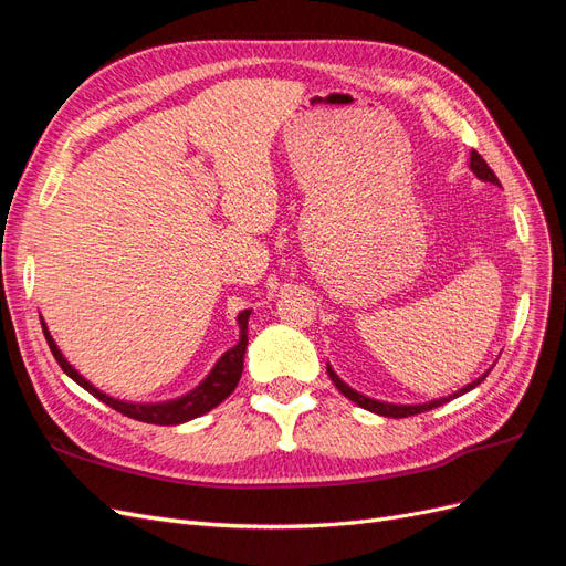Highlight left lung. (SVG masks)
I'll return each instance as SVG.
<instances>
[{
  "mask_svg": "<svg viewBox=\"0 0 566 566\" xmlns=\"http://www.w3.org/2000/svg\"><path fill=\"white\" fill-rule=\"evenodd\" d=\"M470 169H472L476 179H482V181H489V184L501 186L499 177L493 175V169L486 165V160H484L482 156H479L476 150H472V153H470ZM328 375H331V380L335 382V387H337L342 394H345V397H347L349 401H354L356 406H361V408L370 410V413H378V416H385V418H408V416L424 413V410H432V408H437V406H443V403L451 401V399H455V397H462V394H465V391L474 389L476 385H482V382L486 380L489 370H486L484 375H479V378H476V380H472L470 385H465L462 389H458V391L449 394V397L432 399V401H427V403H389V401L370 399V397H366V394L352 389V387H349L345 380H342L339 375L333 370V366H331V364H328Z\"/></svg>",
  "mask_w": 566,
  "mask_h": 566,
  "instance_id": "obj_1",
  "label": "left lung"
}]
</instances>
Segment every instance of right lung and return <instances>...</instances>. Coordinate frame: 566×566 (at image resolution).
I'll return each instance as SVG.
<instances>
[{
  "label": "right lung",
  "mask_w": 566,
  "mask_h": 566,
  "mask_svg": "<svg viewBox=\"0 0 566 566\" xmlns=\"http://www.w3.org/2000/svg\"><path fill=\"white\" fill-rule=\"evenodd\" d=\"M250 310L238 314V328H241V337H238L235 345L219 356V361L212 366V370L205 375V380L193 387L191 391L181 394L177 399L169 401H148V403H139V401H125V399H115L111 394L101 391L98 387H94L84 375H80V370H75V366L67 364V358L61 354L59 345L51 337L44 318L42 321V331L44 337L49 342V349L54 354V358L59 361V366L63 368V373L67 378L75 380L82 389H87L92 397H96L98 401H104L106 406L115 408L117 413H123L132 420H142V422H150V424H181L193 418H200L205 413H210L212 408H217L221 401H224L229 394L235 389L238 380H241L243 373V356L248 349V318H250Z\"/></svg>",
  "instance_id": "obj_1"
}]
</instances>
